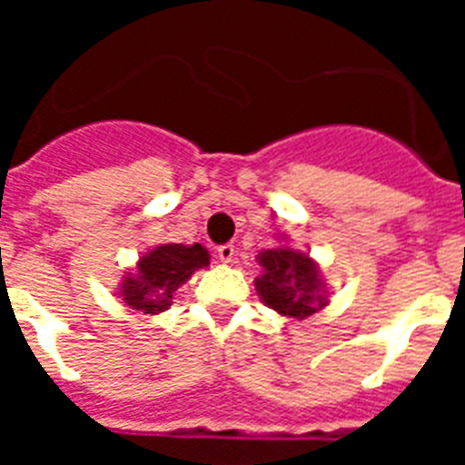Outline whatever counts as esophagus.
<instances>
[{"instance_id": "obj_1", "label": "esophagus", "mask_w": 465, "mask_h": 465, "mask_svg": "<svg viewBox=\"0 0 465 465\" xmlns=\"http://www.w3.org/2000/svg\"><path fill=\"white\" fill-rule=\"evenodd\" d=\"M216 256H219L221 262H230V261H232V256H235V246L221 244L219 249H216Z\"/></svg>"}]
</instances>
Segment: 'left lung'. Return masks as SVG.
Returning <instances> with one entry per match:
<instances>
[{
    "label": "left lung",
    "mask_w": 465,
    "mask_h": 465,
    "mask_svg": "<svg viewBox=\"0 0 465 465\" xmlns=\"http://www.w3.org/2000/svg\"><path fill=\"white\" fill-rule=\"evenodd\" d=\"M258 265L262 268V274L256 277V291L270 310L293 319H305L326 305L319 268L305 253L289 246H277L258 253Z\"/></svg>",
    "instance_id": "left-lung-1"
}]
</instances>
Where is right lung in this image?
Here are the masks:
<instances>
[{"label": "right lung", "mask_w": 465, "mask_h": 465, "mask_svg": "<svg viewBox=\"0 0 465 465\" xmlns=\"http://www.w3.org/2000/svg\"><path fill=\"white\" fill-rule=\"evenodd\" d=\"M209 265V253L203 244H160L139 258L137 274H127L121 283V295L133 310L158 314L172 305V295L191 274Z\"/></svg>", "instance_id": "1"}]
</instances>
